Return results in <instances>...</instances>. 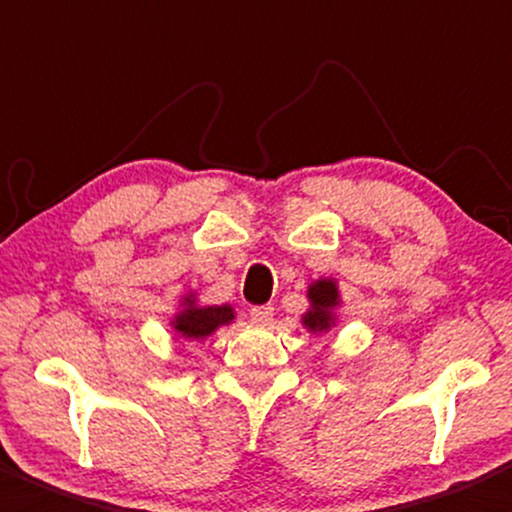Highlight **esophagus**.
<instances>
[{
    "mask_svg": "<svg viewBox=\"0 0 512 512\" xmlns=\"http://www.w3.org/2000/svg\"><path fill=\"white\" fill-rule=\"evenodd\" d=\"M272 317H275V307H272V304H265V307H255L250 312V322L255 324V327H267V324L272 322Z\"/></svg>",
    "mask_w": 512,
    "mask_h": 512,
    "instance_id": "34e87169",
    "label": "esophagus"
}]
</instances>
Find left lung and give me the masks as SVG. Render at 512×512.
Returning <instances> with one entry per match:
<instances>
[{
	"label": "left lung",
	"instance_id": "1",
	"mask_svg": "<svg viewBox=\"0 0 512 512\" xmlns=\"http://www.w3.org/2000/svg\"><path fill=\"white\" fill-rule=\"evenodd\" d=\"M309 309L302 314V327L314 337L329 334L339 324V309H342V292L334 277H319L307 287Z\"/></svg>",
	"mask_w": 512,
	"mask_h": 512
}]
</instances>
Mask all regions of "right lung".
Listing matches in <instances>:
<instances>
[{
  "label": "right lung",
  "mask_w": 512,
  "mask_h": 512,
  "mask_svg": "<svg viewBox=\"0 0 512 512\" xmlns=\"http://www.w3.org/2000/svg\"><path fill=\"white\" fill-rule=\"evenodd\" d=\"M235 319L232 304H200L198 292L190 289L180 297L178 309L170 317V332L178 342H203L213 337L220 327H227Z\"/></svg>",
  "instance_id": "add662e5"
}]
</instances>
